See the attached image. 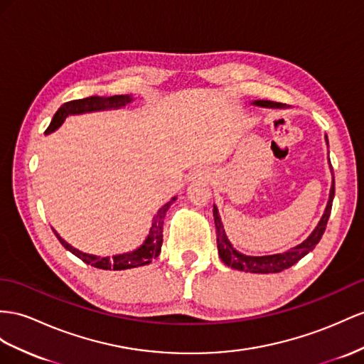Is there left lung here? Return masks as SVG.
<instances>
[{"label":"left lung","instance_id":"left-lung-1","mask_svg":"<svg viewBox=\"0 0 364 364\" xmlns=\"http://www.w3.org/2000/svg\"><path fill=\"white\" fill-rule=\"evenodd\" d=\"M254 105L262 106V107H277V109L286 107V105H282V102H274V101H267V100L254 101ZM326 141H328V136H326ZM333 195H335V180H332L328 206H326V210L318 223V226L314 229L312 234L307 237L301 245L289 249V250H286V252H282V254L263 255V257L245 255V254L238 252V250L230 245L229 238L226 237L225 228H223L218 209H217V206H213V220H215V229H217L218 255L221 258V262L232 269H237V271H245V272H252V274H277V272H282V271H284V269H289L291 266H294L295 263L300 262L304 255H307L311 250H314V247L318 245V241L321 240L324 230H326V225H328L331 210H332Z\"/></svg>","mask_w":364,"mask_h":364}]
</instances>
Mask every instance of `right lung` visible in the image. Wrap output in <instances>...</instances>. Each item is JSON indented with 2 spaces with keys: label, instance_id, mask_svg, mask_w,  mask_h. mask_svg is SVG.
Here are the masks:
<instances>
[{
  "label": "right lung",
  "instance_id": "1",
  "mask_svg": "<svg viewBox=\"0 0 364 364\" xmlns=\"http://www.w3.org/2000/svg\"><path fill=\"white\" fill-rule=\"evenodd\" d=\"M132 97L130 95H114V97H89L82 100H73L68 101L55 112V115L50 121L49 127L46 129V134H50L53 130H57L69 115H77V114H86V112H95V110H109V109H119L124 107L129 102H132ZM176 198L173 197L171 201H167L164 206L156 212L154 217L152 228L149 230V235L144 240V243L138 249L132 250V252L127 254H119V255H112V257H97L85 254L81 250L75 249L66 243L57 232L55 235L60 240V243L66 247L69 252H72L80 259H82L86 264H90L93 267L105 269V271H124V269H132L138 266H146L152 263V259L156 258L161 252V245H163V223L167 209L171 208V204Z\"/></svg>",
  "mask_w": 364,
  "mask_h": 364
}]
</instances>
